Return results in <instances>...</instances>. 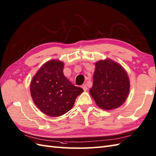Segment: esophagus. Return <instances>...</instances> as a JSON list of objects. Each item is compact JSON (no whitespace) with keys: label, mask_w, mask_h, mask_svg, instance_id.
I'll return each instance as SVG.
<instances>
[{"label":"esophagus","mask_w":156,"mask_h":156,"mask_svg":"<svg viewBox=\"0 0 156 156\" xmlns=\"http://www.w3.org/2000/svg\"><path fill=\"white\" fill-rule=\"evenodd\" d=\"M82 88L84 89V91H86L87 90V89H88V87H87V85L86 84H83L82 86Z\"/></svg>","instance_id":"esophagus-1"}]
</instances>
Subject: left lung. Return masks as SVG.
<instances>
[{
    "label": "left lung",
    "instance_id": "obj_1",
    "mask_svg": "<svg viewBox=\"0 0 156 156\" xmlns=\"http://www.w3.org/2000/svg\"><path fill=\"white\" fill-rule=\"evenodd\" d=\"M95 67L90 95L101 109H116L129 95L130 84L127 72L121 64L110 58L97 61Z\"/></svg>",
    "mask_w": 156,
    "mask_h": 156
}]
</instances>
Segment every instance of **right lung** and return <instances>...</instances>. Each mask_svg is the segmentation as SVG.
<instances>
[{"instance_id":"obj_1","label":"right lung","mask_w":156,"mask_h":156,"mask_svg":"<svg viewBox=\"0 0 156 156\" xmlns=\"http://www.w3.org/2000/svg\"><path fill=\"white\" fill-rule=\"evenodd\" d=\"M64 62L50 60L39 68L30 82V94L34 103L46 115L58 117L70 110L76 98L83 92L63 73Z\"/></svg>"}]
</instances>
